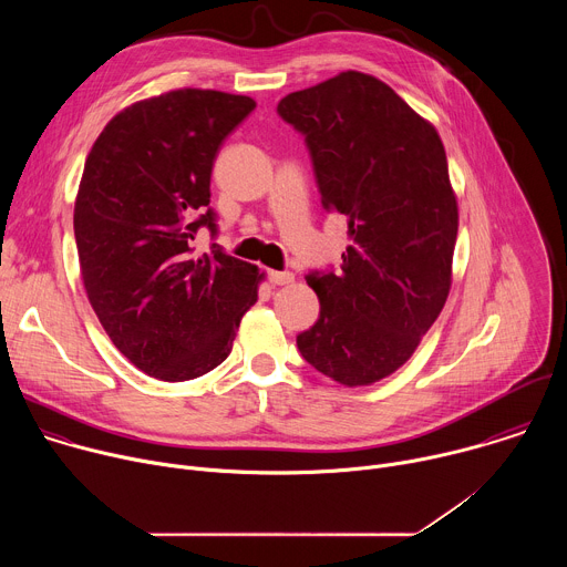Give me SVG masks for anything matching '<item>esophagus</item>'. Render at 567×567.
<instances>
[{"label": "esophagus", "mask_w": 567, "mask_h": 567, "mask_svg": "<svg viewBox=\"0 0 567 567\" xmlns=\"http://www.w3.org/2000/svg\"><path fill=\"white\" fill-rule=\"evenodd\" d=\"M267 280H269L274 287H280V285L293 282V274H289V271H269V274H267Z\"/></svg>", "instance_id": "1"}]
</instances>
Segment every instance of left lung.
I'll use <instances>...</instances> for the list:
<instances>
[{"label":"left lung","instance_id":"8db88e82","mask_svg":"<svg viewBox=\"0 0 567 567\" xmlns=\"http://www.w3.org/2000/svg\"><path fill=\"white\" fill-rule=\"evenodd\" d=\"M278 114L305 136L326 210L348 221L341 271H309L320 300L302 359L368 385L411 359L451 289L457 202L435 127L374 75L343 71Z\"/></svg>","mask_w":567,"mask_h":567}]
</instances>
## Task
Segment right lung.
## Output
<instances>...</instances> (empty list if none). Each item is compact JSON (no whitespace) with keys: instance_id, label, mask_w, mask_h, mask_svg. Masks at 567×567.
<instances>
[{"instance_id":"right-lung-1","label":"right lung","mask_w":567,"mask_h":567,"mask_svg":"<svg viewBox=\"0 0 567 567\" xmlns=\"http://www.w3.org/2000/svg\"><path fill=\"white\" fill-rule=\"evenodd\" d=\"M256 110L249 96L177 90L130 105L96 138L73 233L87 298L112 343L161 381L217 368L258 300V267L219 245L210 173L224 138Z\"/></svg>"}]
</instances>
